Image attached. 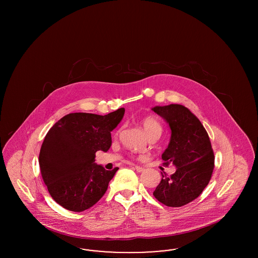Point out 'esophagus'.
<instances>
[{
	"mask_svg": "<svg viewBox=\"0 0 258 258\" xmlns=\"http://www.w3.org/2000/svg\"><path fill=\"white\" fill-rule=\"evenodd\" d=\"M134 167H135V170H136L137 172H139V173H140V172H143L144 170H145V168H144V167H140V166H138V165H135Z\"/></svg>",
	"mask_w": 258,
	"mask_h": 258,
	"instance_id": "esophagus-1",
	"label": "esophagus"
}]
</instances>
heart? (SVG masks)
<instances>
[{"label":"heart","mask_w":258,"mask_h":258,"mask_svg":"<svg viewBox=\"0 0 258 258\" xmlns=\"http://www.w3.org/2000/svg\"><path fill=\"white\" fill-rule=\"evenodd\" d=\"M142 128L146 136L152 134H161V125L154 117H147L142 121Z\"/></svg>","instance_id":"1"}]
</instances>
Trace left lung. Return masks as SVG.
Returning a JSON list of instances; mask_svg holds the SVG:
<instances>
[{
  "label": "left lung",
  "instance_id": "8db88e82",
  "mask_svg": "<svg viewBox=\"0 0 258 258\" xmlns=\"http://www.w3.org/2000/svg\"><path fill=\"white\" fill-rule=\"evenodd\" d=\"M152 110L169 124L171 137L161 159L163 164L176 167L171 176L161 173L153 195L168 207H181L199 197L211 180L215 162L211 141L197 116L183 105L155 106Z\"/></svg>",
  "mask_w": 258,
  "mask_h": 258
}]
</instances>
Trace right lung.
Wrapping results in <instances>:
<instances>
[{
    "label": "right lung",
    "instance_id": "right-lung-1",
    "mask_svg": "<svg viewBox=\"0 0 258 258\" xmlns=\"http://www.w3.org/2000/svg\"><path fill=\"white\" fill-rule=\"evenodd\" d=\"M124 108L101 116L71 113L55 123L40 148L38 162L51 197L61 207L82 212L107 190L118 167L106 170L95 162L98 151L107 152L111 132L123 119Z\"/></svg>",
    "mask_w": 258,
    "mask_h": 258
}]
</instances>
